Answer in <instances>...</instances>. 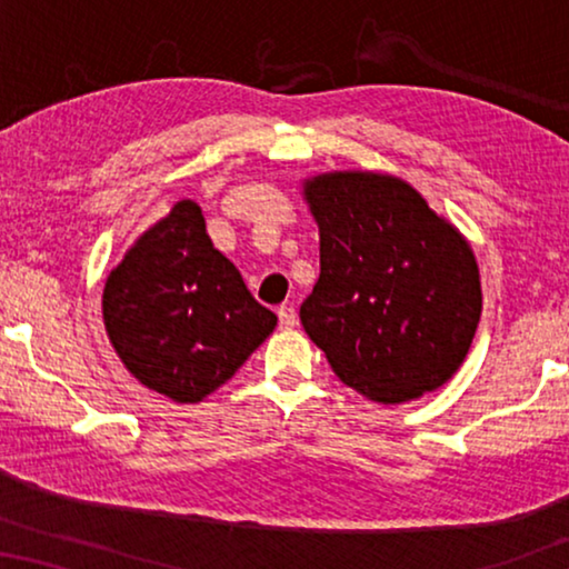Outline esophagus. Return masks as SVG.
<instances>
[{
    "instance_id": "1",
    "label": "esophagus",
    "mask_w": 569,
    "mask_h": 569,
    "mask_svg": "<svg viewBox=\"0 0 569 569\" xmlns=\"http://www.w3.org/2000/svg\"><path fill=\"white\" fill-rule=\"evenodd\" d=\"M277 316H279V326H282V329H295V326H298V310H295L292 306H282L277 310Z\"/></svg>"
}]
</instances>
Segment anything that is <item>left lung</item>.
Returning a JSON list of instances; mask_svg holds the SVG:
<instances>
[{
    "label": "left lung",
    "instance_id": "8db88e82",
    "mask_svg": "<svg viewBox=\"0 0 569 569\" xmlns=\"http://www.w3.org/2000/svg\"><path fill=\"white\" fill-rule=\"evenodd\" d=\"M321 277L302 329L372 401L401 403L453 378L481 316L471 246L407 181L339 170L306 181Z\"/></svg>",
    "mask_w": 569,
    "mask_h": 569
}]
</instances>
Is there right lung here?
Instances as JSON below:
<instances>
[{"label":"right lung","mask_w":569,"mask_h":569,"mask_svg":"<svg viewBox=\"0 0 569 569\" xmlns=\"http://www.w3.org/2000/svg\"><path fill=\"white\" fill-rule=\"evenodd\" d=\"M103 321L139 383L197 403L236 376L277 316L212 246L197 201L183 199L108 274Z\"/></svg>","instance_id":"1"}]
</instances>
